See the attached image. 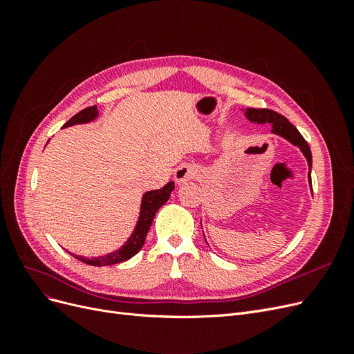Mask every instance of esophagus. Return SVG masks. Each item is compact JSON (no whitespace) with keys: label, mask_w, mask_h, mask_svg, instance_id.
I'll return each instance as SVG.
<instances>
[{"label":"esophagus","mask_w":354,"mask_h":354,"mask_svg":"<svg viewBox=\"0 0 354 354\" xmlns=\"http://www.w3.org/2000/svg\"><path fill=\"white\" fill-rule=\"evenodd\" d=\"M198 176V168L190 164H183L174 171V178L178 185L186 183V181L195 178Z\"/></svg>","instance_id":"obj_1"}]
</instances>
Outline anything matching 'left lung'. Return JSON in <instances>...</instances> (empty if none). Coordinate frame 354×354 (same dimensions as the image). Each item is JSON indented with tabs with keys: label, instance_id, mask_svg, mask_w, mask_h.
<instances>
[{
	"label": "left lung",
	"instance_id": "8db88e82",
	"mask_svg": "<svg viewBox=\"0 0 354 354\" xmlns=\"http://www.w3.org/2000/svg\"><path fill=\"white\" fill-rule=\"evenodd\" d=\"M242 112L245 113V118L250 122H254V124H270L272 125V130H270L272 134L285 138L286 142L297 146L299 151H301V153L307 159V165H308L307 178H308L310 189H312V165H313L312 151H310L308 143L304 140V137L299 134V131L297 130V128L291 122H289L283 115L277 113L274 111H270V109L246 108V109H242Z\"/></svg>",
	"mask_w": 354,
	"mask_h": 354
}]
</instances>
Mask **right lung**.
Here are the masks:
<instances>
[{
  "label": "right lung",
  "mask_w": 354,
  "mask_h": 354,
  "mask_svg": "<svg viewBox=\"0 0 354 354\" xmlns=\"http://www.w3.org/2000/svg\"><path fill=\"white\" fill-rule=\"evenodd\" d=\"M97 118H99L97 106H90V108L84 109L80 113L72 116L71 120L65 125H63V128H68V127L77 125V124H88V122H93L94 120H97ZM173 190H174V181H169V183L165 185L162 189L149 190V192H146V194H143L142 202H140V212H138L136 227H134L133 233L130 234V238L125 241V243L121 246V248H118L116 251L109 252L106 255L93 257V259H88V257L75 255L71 252L69 254L85 264L99 266V267L118 264V263L130 260L131 257H134L138 251L143 248L145 241H146V234L152 226V221L155 218L156 211L169 199V195Z\"/></svg>",
  "instance_id": "right-lung-1"
}]
</instances>
